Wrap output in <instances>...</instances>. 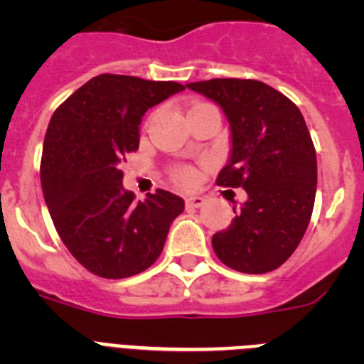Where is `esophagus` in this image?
Segmentation results:
<instances>
[{"mask_svg": "<svg viewBox=\"0 0 364 364\" xmlns=\"http://www.w3.org/2000/svg\"><path fill=\"white\" fill-rule=\"evenodd\" d=\"M205 204L204 197H188L186 198V208L188 210H193V208H202Z\"/></svg>", "mask_w": 364, "mask_h": 364, "instance_id": "obj_1", "label": "esophagus"}]
</instances>
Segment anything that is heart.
<instances>
[{
	"mask_svg": "<svg viewBox=\"0 0 364 364\" xmlns=\"http://www.w3.org/2000/svg\"><path fill=\"white\" fill-rule=\"evenodd\" d=\"M173 178H175L180 186L189 188V186H193L197 182V173H195V169H191V167L182 166L176 167L175 171H173Z\"/></svg>",
	"mask_w": 364,
	"mask_h": 364,
	"instance_id": "obj_1",
	"label": "heart"
}]
</instances>
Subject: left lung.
<instances>
[{
    "instance_id": "obj_1",
    "label": "left lung",
    "mask_w": 364,
    "mask_h": 364,
    "mask_svg": "<svg viewBox=\"0 0 364 364\" xmlns=\"http://www.w3.org/2000/svg\"><path fill=\"white\" fill-rule=\"evenodd\" d=\"M213 100L231 127V159L217 184L244 188L247 200L213 235L218 259L242 273H268L297 250L311 218L317 159L301 111L257 80L215 78L188 83Z\"/></svg>"
}]
</instances>
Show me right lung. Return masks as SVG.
<instances>
[{
    "label": "right lung",
    "mask_w": 364,
    "mask_h": 364,
    "mask_svg": "<svg viewBox=\"0 0 364 364\" xmlns=\"http://www.w3.org/2000/svg\"><path fill=\"white\" fill-rule=\"evenodd\" d=\"M176 82L100 74L54 111L45 133L40 178L60 239L104 279L142 273L159 259L184 200L164 189L134 200L122 164L138 149L144 112L175 92Z\"/></svg>",
    "instance_id": "add662e5"
}]
</instances>
